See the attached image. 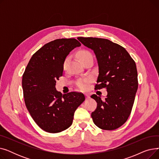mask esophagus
Here are the masks:
<instances>
[{
	"label": "esophagus",
	"mask_w": 159,
	"mask_h": 159,
	"mask_svg": "<svg viewBox=\"0 0 159 159\" xmlns=\"http://www.w3.org/2000/svg\"><path fill=\"white\" fill-rule=\"evenodd\" d=\"M85 95H86V99L88 100L90 98V97H89V95L88 94H85Z\"/></svg>",
	"instance_id": "34e87169"
}]
</instances>
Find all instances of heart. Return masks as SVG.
Segmentation results:
<instances>
[{
  "label": "heart",
  "mask_w": 159,
  "mask_h": 159,
  "mask_svg": "<svg viewBox=\"0 0 159 159\" xmlns=\"http://www.w3.org/2000/svg\"><path fill=\"white\" fill-rule=\"evenodd\" d=\"M88 56H91V53L89 52H88V51H85V50H82V51H80L78 53V58H79L80 61L82 60L83 58H86V57H87ZM68 58H66V59L64 60V63H63V68H66L67 63H68ZM88 82H89V80L88 79L80 81L78 83V84H77L78 87L80 89H81L85 90V89H88Z\"/></svg>",
  "instance_id": "obj_1"
}]
</instances>
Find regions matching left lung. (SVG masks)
I'll return each mask as SVG.
<instances>
[{
    "mask_svg": "<svg viewBox=\"0 0 159 159\" xmlns=\"http://www.w3.org/2000/svg\"><path fill=\"white\" fill-rule=\"evenodd\" d=\"M85 46L94 52L98 66L95 89L106 88L104 100L91 96L97 103L91 113L94 124L104 130L117 129L128 120L138 89L136 64L126 49L110 40L78 37Z\"/></svg>",
    "mask_w": 159,
    "mask_h": 159,
    "instance_id": "obj_1",
    "label": "left lung"
}]
</instances>
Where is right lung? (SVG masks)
Segmentation results:
<instances>
[{"label":"right lung","mask_w":159,"mask_h":159,"mask_svg":"<svg viewBox=\"0 0 159 159\" xmlns=\"http://www.w3.org/2000/svg\"><path fill=\"white\" fill-rule=\"evenodd\" d=\"M81 44L75 39H56L44 45L31 57L24 71L22 86L24 102L38 126L48 133H58L72 124L84 94L57 91L56 80L62 75L63 63Z\"/></svg>","instance_id":"add662e5"}]
</instances>
